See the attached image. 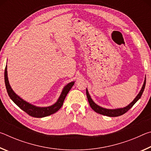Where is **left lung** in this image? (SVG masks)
<instances>
[{
  "label": "left lung",
  "mask_w": 151,
  "mask_h": 151,
  "mask_svg": "<svg viewBox=\"0 0 151 151\" xmlns=\"http://www.w3.org/2000/svg\"><path fill=\"white\" fill-rule=\"evenodd\" d=\"M145 85H146V76H145L144 83H143L141 89H140L139 93L137 94V96L135 97V99L129 104V105H127L125 107H123V108H119V109H109L103 108V107L100 106L99 105H98V104H96L93 101V99H92L91 97V95L89 94L87 88L86 89V96H87L89 104H90L91 107L92 108V109L93 110V111L97 112V113L103 114V115H105V116H111V117H115V116H121V115H122V114H124L125 112H127L128 111H129V110L131 109V107L133 106L139 100V99H140V97H141V96H142L143 91H144V90H145Z\"/></svg>",
  "instance_id": "8db88e82"
}]
</instances>
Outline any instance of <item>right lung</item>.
Returning <instances> with one entry per match:
<instances>
[{"label":"right lung","instance_id":"obj_1","mask_svg":"<svg viewBox=\"0 0 151 151\" xmlns=\"http://www.w3.org/2000/svg\"><path fill=\"white\" fill-rule=\"evenodd\" d=\"M4 82L5 86L8 93L9 96H10L11 100L17 104V105L21 109L22 111L27 112L30 116L36 117V118H42V117H45L49 116L50 114L55 113L59 110L61 106H63V102L65 101V97L67 95V94L69 91L73 87V86L75 84V81L70 82L68 83L65 86H64L60 96L58 97L57 101L52 105L48 106H37L33 104L28 103L26 101H24L22 98L17 95L14 93V91L12 90L11 85L9 84V78H8V74H7V65L5 67L4 70Z\"/></svg>","mask_w":151,"mask_h":151}]
</instances>
